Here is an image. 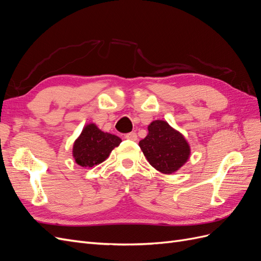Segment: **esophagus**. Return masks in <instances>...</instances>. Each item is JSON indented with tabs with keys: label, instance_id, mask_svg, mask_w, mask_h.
<instances>
[{
	"label": "esophagus",
	"instance_id": "esophagus-1",
	"mask_svg": "<svg viewBox=\"0 0 261 261\" xmlns=\"http://www.w3.org/2000/svg\"><path fill=\"white\" fill-rule=\"evenodd\" d=\"M125 138L128 139V140H133V141H136L137 140V134L135 132H130V133H127L125 135Z\"/></svg>",
	"mask_w": 261,
	"mask_h": 261
}]
</instances>
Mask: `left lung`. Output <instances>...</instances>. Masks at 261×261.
<instances>
[{
	"instance_id": "8db88e82",
	"label": "left lung",
	"mask_w": 261,
	"mask_h": 261,
	"mask_svg": "<svg viewBox=\"0 0 261 261\" xmlns=\"http://www.w3.org/2000/svg\"><path fill=\"white\" fill-rule=\"evenodd\" d=\"M148 135L139 141L148 162L164 174L177 171L189 156L191 149L181 134L164 121H154L148 126Z\"/></svg>"
}]
</instances>
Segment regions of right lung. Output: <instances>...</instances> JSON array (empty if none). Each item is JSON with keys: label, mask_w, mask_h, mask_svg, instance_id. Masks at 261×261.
I'll return each instance as SVG.
<instances>
[{"label": "right lung", "mask_w": 261, "mask_h": 261, "mask_svg": "<svg viewBox=\"0 0 261 261\" xmlns=\"http://www.w3.org/2000/svg\"><path fill=\"white\" fill-rule=\"evenodd\" d=\"M121 143L120 137L101 132L94 124H89L75 141L73 155L77 164L84 168H92L93 165L103 162Z\"/></svg>", "instance_id": "1"}]
</instances>
